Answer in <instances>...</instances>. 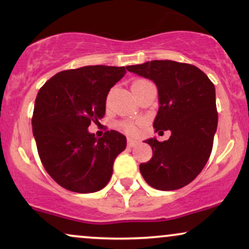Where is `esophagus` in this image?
I'll use <instances>...</instances> for the list:
<instances>
[{"label": "esophagus", "mask_w": 249, "mask_h": 249, "mask_svg": "<svg viewBox=\"0 0 249 249\" xmlns=\"http://www.w3.org/2000/svg\"><path fill=\"white\" fill-rule=\"evenodd\" d=\"M137 144H138V141H136V139H132V138H128L127 139V146L128 147L136 146Z\"/></svg>", "instance_id": "esophagus-1"}]
</instances>
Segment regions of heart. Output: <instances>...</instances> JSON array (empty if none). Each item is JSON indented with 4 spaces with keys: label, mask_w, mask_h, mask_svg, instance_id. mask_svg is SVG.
Here are the masks:
<instances>
[{
    "label": "heart",
    "mask_w": 249,
    "mask_h": 249,
    "mask_svg": "<svg viewBox=\"0 0 249 249\" xmlns=\"http://www.w3.org/2000/svg\"><path fill=\"white\" fill-rule=\"evenodd\" d=\"M141 82H145V81H137L134 83H141ZM133 83V84H134ZM142 124V122L139 123H132V122H122L121 124H119V126L123 131H125L126 133H134L137 132V130H138V126Z\"/></svg>",
    "instance_id": "obj_1"
}]
</instances>
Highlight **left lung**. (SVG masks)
Returning a JSON list of instances; mask_svg holds the SVG:
<instances>
[{
	"label": "left lung",
	"instance_id": "8db88e82",
	"mask_svg": "<svg viewBox=\"0 0 249 249\" xmlns=\"http://www.w3.org/2000/svg\"><path fill=\"white\" fill-rule=\"evenodd\" d=\"M126 69L157 85L159 110L153 127L171 131L167 141H145L153 156L139 166L142 178L160 191L186 186L201 172L212 152L218 126L214 84L199 68L168 59Z\"/></svg>",
	"mask_w": 249,
	"mask_h": 249
}]
</instances>
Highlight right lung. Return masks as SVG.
<instances>
[{
    "label": "right lung",
    "mask_w": 249,
    "mask_h": 249,
    "mask_svg": "<svg viewBox=\"0 0 249 249\" xmlns=\"http://www.w3.org/2000/svg\"><path fill=\"white\" fill-rule=\"evenodd\" d=\"M125 73L124 67L88 65L61 71L39 89L33 133L43 166L62 187L93 193L111 179L126 137L111 130L97 139L88 127L104 117L108 91Z\"/></svg>",
    "instance_id": "right-lung-1"
}]
</instances>
